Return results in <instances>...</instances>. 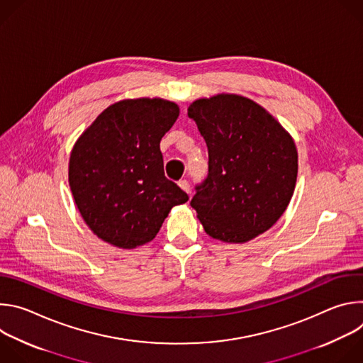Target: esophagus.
Segmentation results:
<instances>
[{"label":"esophagus","mask_w":363,"mask_h":363,"mask_svg":"<svg viewBox=\"0 0 363 363\" xmlns=\"http://www.w3.org/2000/svg\"><path fill=\"white\" fill-rule=\"evenodd\" d=\"M178 185H179V188H181L182 191H185L186 194H189V184H188V181L182 179V181H179V182H178Z\"/></svg>","instance_id":"obj_1"}]
</instances>
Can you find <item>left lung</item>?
<instances>
[{"label":"left lung","instance_id":"left-lung-1","mask_svg":"<svg viewBox=\"0 0 363 363\" xmlns=\"http://www.w3.org/2000/svg\"><path fill=\"white\" fill-rule=\"evenodd\" d=\"M188 116L208 146V177L191 201L205 233L242 244L270 230L297 181L291 135L263 106L234 93L196 99Z\"/></svg>","mask_w":363,"mask_h":363}]
</instances>
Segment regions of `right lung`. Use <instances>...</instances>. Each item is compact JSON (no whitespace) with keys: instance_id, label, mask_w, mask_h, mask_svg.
I'll return each instance as SVG.
<instances>
[{"instance_id":"right-lung-1","label":"right lung","mask_w":363,"mask_h":363,"mask_svg":"<svg viewBox=\"0 0 363 363\" xmlns=\"http://www.w3.org/2000/svg\"><path fill=\"white\" fill-rule=\"evenodd\" d=\"M179 116L161 97L125 99L103 111L76 140L69 185L77 210L100 240L136 248L157 237L188 195L164 174L160 147Z\"/></svg>"}]
</instances>
